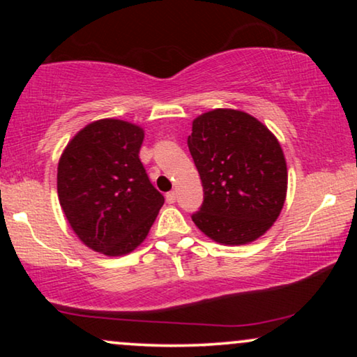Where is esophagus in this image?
Here are the masks:
<instances>
[{
  "label": "esophagus",
  "instance_id": "obj_1",
  "mask_svg": "<svg viewBox=\"0 0 357 357\" xmlns=\"http://www.w3.org/2000/svg\"><path fill=\"white\" fill-rule=\"evenodd\" d=\"M165 199H167L169 204L175 203V199H177V193H175V192H169L167 195H165Z\"/></svg>",
  "mask_w": 357,
  "mask_h": 357
}]
</instances>
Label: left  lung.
<instances>
[{
    "label": "left lung",
    "instance_id": "left-lung-1",
    "mask_svg": "<svg viewBox=\"0 0 357 357\" xmlns=\"http://www.w3.org/2000/svg\"><path fill=\"white\" fill-rule=\"evenodd\" d=\"M188 149L204 192L195 226L222 245L261 237L286 202L287 165L276 136L245 112L214 109L193 120Z\"/></svg>",
    "mask_w": 357,
    "mask_h": 357
}]
</instances>
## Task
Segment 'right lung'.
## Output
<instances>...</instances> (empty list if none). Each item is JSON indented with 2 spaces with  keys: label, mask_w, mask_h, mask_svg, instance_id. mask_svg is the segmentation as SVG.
Instances as JSON below:
<instances>
[{
  "label": "right lung",
  "mask_w": 357,
  "mask_h": 357,
  "mask_svg": "<svg viewBox=\"0 0 357 357\" xmlns=\"http://www.w3.org/2000/svg\"><path fill=\"white\" fill-rule=\"evenodd\" d=\"M144 130L102 119L77 131L58 162L56 190L86 247L121 257L141 245L164 204L139 160Z\"/></svg>",
  "instance_id": "obj_1"
}]
</instances>
